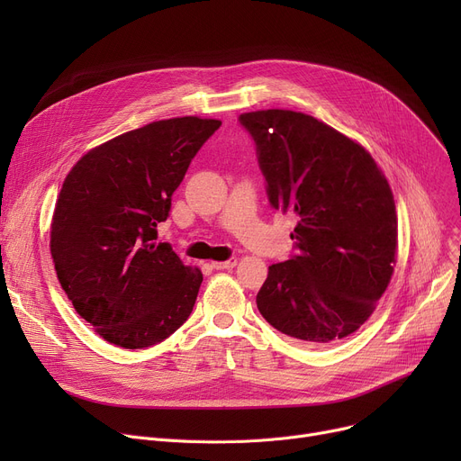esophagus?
I'll use <instances>...</instances> for the list:
<instances>
[{"instance_id": "34e87169", "label": "esophagus", "mask_w": 461, "mask_h": 461, "mask_svg": "<svg viewBox=\"0 0 461 461\" xmlns=\"http://www.w3.org/2000/svg\"><path fill=\"white\" fill-rule=\"evenodd\" d=\"M237 265V258H230L228 261H212L211 267L216 271H226V269H233Z\"/></svg>"}]
</instances>
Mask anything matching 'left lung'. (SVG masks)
I'll return each instance as SVG.
<instances>
[{
	"label": "left lung",
	"mask_w": 461,
	"mask_h": 461,
	"mask_svg": "<svg viewBox=\"0 0 461 461\" xmlns=\"http://www.w3.org/2000/svg\"><path fill=\"white\" fill-rule=\"evenodd\" d=\"M273 209L294 212L295 254L269 267L256 297L276 330L308 348L344 340L391 282L398 218L370 153L316 117L292 110L239 115Z\"/></svg>",
	"instance_id": "left-lung-1"
}]
</instances>
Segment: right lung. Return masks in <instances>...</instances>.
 <instances>
[{
    "mask_svg": "<svg viewBox=\"0 0 461 461\" xmlns=\"http://www.w3.org/2000/svg\"><path fill=\"white\" fill-rule=\"evenodd\" d=\"M221 125L194 115L155 121L91 149L65 177L50 252L63 292L106 342L149 348L188 320L202 271L157 243V226Z\"/></svg>",
    "mask_w": 461,
    "mask_h": 461,
    "instance_id": "1",
    "label": "right lung"
}]
</instances>
